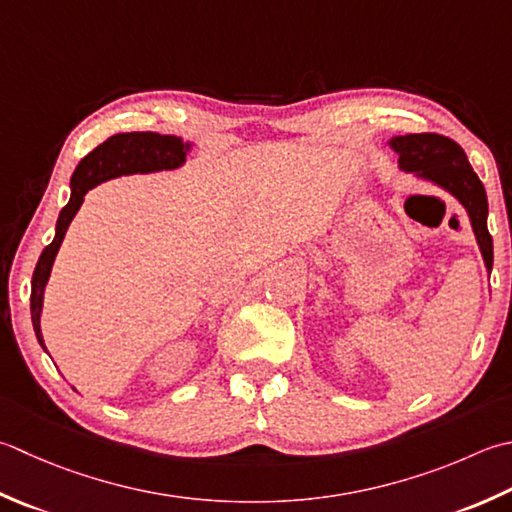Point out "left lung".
<instances>
[{
	"mask_svg": "<svg viewBox=\"0 0 512 512\" xmlns=\"http://www.w3.org/2000/svg\"><path fill=\"white\" fill-rule=\"evenodd\" d=\"M388 146L399 157V170L442 188L444 193L462 204L470 226H473L479 253L484 257L486 273H490L493 270V237H490L486 224L488 199L484 184L479 182L473 166L468 164L462 146L435 133L397 135L388 139Z\"/></svg>",
	"mask_w": 512,
	"mask_h": 512,
	"instance_id": "1",
	"label": "left lung"
}]
</instances>
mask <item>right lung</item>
Returning <instances> with one entry per match:
<instances>
[{"label":"right lung","mask_w":512,"mask_h":512,"mask_svg":"<svg viewBox=\"0 0 512 512\" xmlns=\"http://www.w3.org/2000/svg\"><path fill=\"white\" fill-rule=\"evenodd\" d=\"M193 150V144L184 142L182 137L175 135H159V133H119L108 137L104 144L77 164L73 177H70V199L68 204L59 210L55 237L42 255L33 273V284H30V319L37 335V342L46 350L42 335V306H44V290L48 284L50 270L57 257V250L64 242V235L77 215L79 206L84 204V195L90 188L108 182V179L122 175H148L159 173V170H177L186 164V157ZM48 353V350H46Z\"/></svg>","instance_id":"obj_1"}]
</instances>
